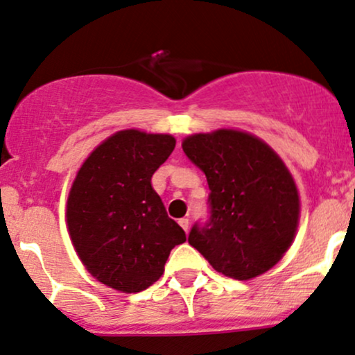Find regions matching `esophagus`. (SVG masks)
<instances>
[{
  "mask_svg": "<svg viewBox=\"0 0 355 355\" xmlns=\"http://www.w3.org/2000/svg\"><path fill=\"white\" fill-rule=\"evenodd\" d=\"M179 225H181V228L184 231L189 230V220H188V218H181V220H179Z\"/></svg>",
  "mask_w": 355,
  "mask_h": 355,
  "instance_id": "obj_1",
  "label": "esophagus"
}]
</instances>
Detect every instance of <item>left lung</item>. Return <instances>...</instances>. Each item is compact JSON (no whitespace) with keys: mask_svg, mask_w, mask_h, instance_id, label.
I'll return each instance as SVG.
<instances>
[{"mask_svg":"<svg viewBox=\"0 0 355 355\" xmlns=\"http://www.w3.org/2000/svg\"><path fill=\"white\" fill-rule=\"evenodd\" d=\"M182 150L206 174L209 220L189 245L216 272L250 280L282 260L295 238L300 199L292 174L261 139L234 129L193 134Z\"/></svg>","mask_w":355,"mask_h":355,"instance_id":"1","label":"left lung"}]
</instances>
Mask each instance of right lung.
<instances>
[{
  "instance_id": "1",
  "label": "right lung",
  "mask_w": 355,
  "mask_h": 355,
  "mask_svg": "<svg viewBox=\"0 0 355 355\" xmlns=\"http://www.w3.org/2000/svg\"><path fill=\"white\" fill-rule=\"evenodd\" d=\"M174 146L169 134L119 130L95 147L71 184L67 225L75 252L92 277L119 292L157 282L171 250L186 241L150 184Z\"/></svg>"
}]
</instances>
